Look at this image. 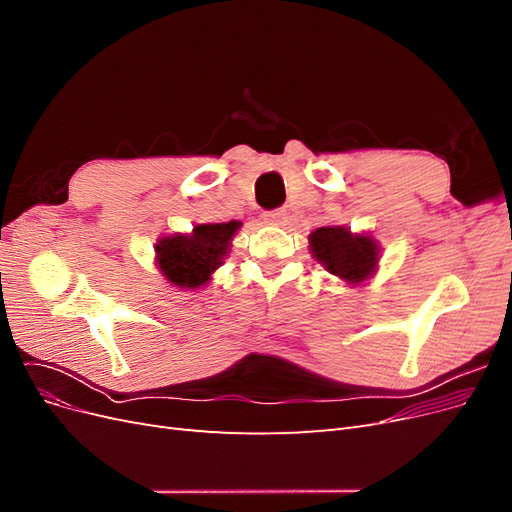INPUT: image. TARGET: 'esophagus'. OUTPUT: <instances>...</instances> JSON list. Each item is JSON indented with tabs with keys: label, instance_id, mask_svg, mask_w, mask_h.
<instances>
[{
	"label": "esophagus",
	"instance_id": "esophagus-1",
	"mask_svg": "<svg viewBox=\"0 0 512 512\" xmlns=\"http://www.w3.org/2000/svg\"><path fill=\"white\" fill-rule=\"evenodd\" d=\"M262 218H265V222H269V224H284V220H286V209H271V211H265V213H262Z\"/></svg>",
	"mask_w": 512,
	"mask_h": 512
}]
</instances>
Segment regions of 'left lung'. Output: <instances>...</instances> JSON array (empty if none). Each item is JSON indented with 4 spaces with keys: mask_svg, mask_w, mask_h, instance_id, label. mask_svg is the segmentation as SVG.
Masks as SVG:
<instances>
[{
    "mask_svg": "<svg viewBox=\"0 0 512 512\" xmlns=\"http://www.w3.org/2000/svg\"><path fill=\"white\" fill-rule=\"evenodd\" d=\"M314 258L346 282H363L378 265V247L371 237L350 235L344 226H324L309 235Z\"/></svg>",
    "mask_w": 512,
    "mask_h": 512,
    "instance_id": "obj_1",
    "label": "left lung"
}]
</instances>
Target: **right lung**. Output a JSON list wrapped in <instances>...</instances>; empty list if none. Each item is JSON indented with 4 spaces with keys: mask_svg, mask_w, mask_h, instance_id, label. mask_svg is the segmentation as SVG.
<instances>
[{
    "mask_svg": "<svg viewBox=\"0 0 512 512\" xmlns=\"http://www.w3.org/2000/svg\"><path fill=\"white\" fill-rule=\"evenodd\" d=\"M239 226L241 222L198 224L190 237H164L156 252L166 280L179 288L205 286L209 275L222 265Z\"/></svg>",
    "mask_w": 512,
    "mask_h": 512,
    "instance_id": "right-lung-1",
    "label": "right lung"
}]
</instances>
